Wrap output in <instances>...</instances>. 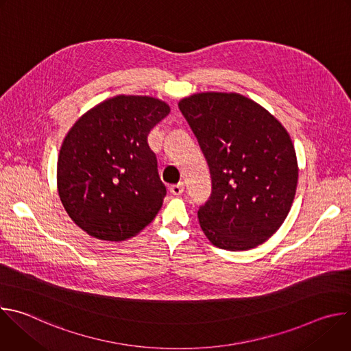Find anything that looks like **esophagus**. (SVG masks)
I'll use <instances>...</instances> for the list:
<instances>
[{
	"instance_id": "34e87169",
	"label": "esophagus",
	"mask_w": 351,
	"mask_h": 351,
	"mask_svg": "<svg viewBox=\"0 0 351 351\" xmlns=\"http://www.w3.org/2000/svg\"><path fill=\"white\" fill-rule=\"evenodd\" d=\"M169 190H171V193H172L173 195H180V194L183 193V183L172 184V186L169 187Z\"/></svg>"
}]
</instances>
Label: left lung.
<instances>
[{"label": "left lung", "mask_w": 351, "mask_h": 351, "mask_svg": "<svg viewBox=\"0 0 351 351\" xmlns=\"http://www.w3.org/2000/svg\"><path fill=\"white\" fill-rule=\"evenodd\" d=\"M208 162L213 193L198 221L230 252L267 241L286 219L298 168L293 143L265 108L237 93H197L179 101Z\"/></svg>", "instance_id": "obj_1"}]
</instances>
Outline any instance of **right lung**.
<instances>
[{"instance_id": "obj_1", "label": "right lung", "mask_w": 351, "mask_h": 351, "mask_svg": "<svg viewBox=\"0 0 351 351\" xmlns=\"http://www.w3.org/2000/svg\"><path fill=\"white\" fill-rule=\"evenodd\" d=\"M169 111L158 98L117 95L71 128L60 149L58 193L87 234L121 241L156 218L167 187L147 136Z\"/></svg>"}]
</instances>
